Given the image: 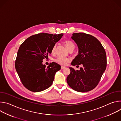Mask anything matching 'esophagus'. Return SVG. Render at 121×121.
I'll list each match as a JSON object with an SVG mask.
<instances>
[{
    "instance_id": "1",
    "label": "esophagus",
    "mask_w": 121,
    "mask_h": 121,
    "mask_svg": "<svg viewBox=\"0 0 121 121\" xmlns=\"http://www.w3.org/2000/svg\"><path fill=\"white\" fill-rule=\"evenodd\" d=\"M65 66H61V69H62V70H63V69H64V68H65Z\"/></svg>"
}]
</instances>
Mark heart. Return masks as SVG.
I'll list each match as a JSON object with an SVG mask.
<instances>
[{
  "label": "heart",
  "instance_id": "heart-1",
  "mask_svg": "<svg viewBox=\"0 0 121 121\" xmlns=\"http://www.w3.org/2000/svg\"><path fill=\"white\" fill-rule=\"evenodd\" d=\"M64 43L65 47L67 48V49L69 51H72L75 48V44L74 43L70 40H65L64 42ZM56 45H54L51 49V52L52 54H54L56 52ZM55 62L57 63L62 65H65L66 64L69 62L70 59L68 57H58L55 60Z\"/></svg>",
  "mask_w": 121,
  "mask_h": 121
}]
</instances>
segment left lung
<instances>
[{
	"instance_id": "8db88e82",
	"label": "left lung",
	"mask_w": 121,
	"mask_h": 121,
	"mask_svg": "<svg viewBox=\"0 0 121 121\" xmlns=\"http://www.w3.org/2000/svg\"><path fill=\"white\" fill-rule=\"evenodd\" d=\"M78 48V54L71 65L82 67L79 70L69 67L68 85L74 90L85 92L94 89L99 82L107 65L105 49L100 42L90 34L74 33L71 37Z\"/></svg>"
}]
</instances>
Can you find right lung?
Returning a JSON list of instances; mask_svg holds the SVG:
<instances>
[{
	"mask_svg": "<svg viewBox=\"0 0 121 121\" xmlns=\"http://www.w3.org/2000/svg\"><path fill=\"white\" fill-rule=\"evenodd\" d=\"M63 33H40L32 35L21 45L15 60V68L24 87L32 92H40L49 88L56 72L61 69L52 62L46 67L43 60L48 57L52 47Z\"/></svg>",
	"mask_w": 121,
	"mask_h": 121,
	"instance_id": "add662e5",
	"label": "right lung"
}]
</instances>
